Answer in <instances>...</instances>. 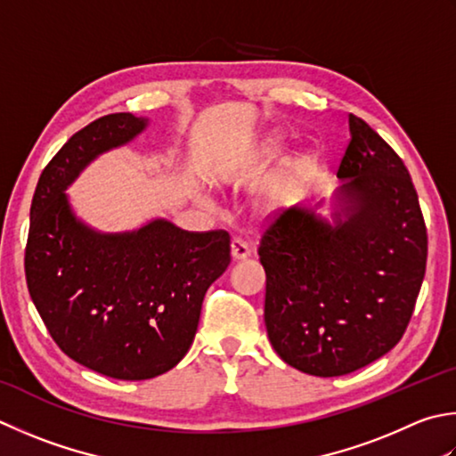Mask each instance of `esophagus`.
Returning a JSON list of instances; mask_svg holds the SVG:
<instances>
[{
    "label": "esophagus",
    "instance_id": "1",
    "mask_svg": "<svg viewBox=\"0 0 456 456\" xmlns=\"http://www.w3.org/2000/svg\"><path fill=\"white\" fill-rule=\"evenodd\" d=\"M248 255H251V245L245 239L235 237L231 240V256H233V261H245Z\"/></svg>",
    "mask_w": 456,
    "mask_h": 456
}]
</instances>
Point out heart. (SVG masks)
Returning <instances> with one entry per match:
<instances>
[{
	"instance_id": "obj_1",
	"label": "heart",
	"mask_w": 456,
	"mask_h": 456,
	"mask_svg": "<svg viewBox=\"0 0 456 456\" xmlns=\"http://www.w3.org/2000/svg\"><path fill=\"white\" fill-rule=\"evenodd\" d=\"M281 146H282V142H281L279 138H274V140H271L269 150H271V151H274V150H281Z\"/></svg>"
}]
</instances>
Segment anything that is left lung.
I'll use <instances>...</instances> for the list:
<instances>
[{
	"mask_svg": "<svg viewBox=\"0 0 456 456\" xmlns=\"http://www.w3.org/2000/svg\"><path fill=\"white\" fill-rule=\"evenodd\" d=\"M350 134L334 225L287 209L258 243L269 340L318 378L360 370L403 338L427 265V227L403 159L354 114Z\"/></svg>",
	"mask_w": 456,
	"mask_h": 456,
	"instance_id": "8db88e82",
	"label": "left lung"
}]
</instances>
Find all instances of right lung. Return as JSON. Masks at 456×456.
I'll list each match as a JSON object with an SVG mask.
<instances>
[{
    "mask_svg": "<svg viewBox=\"0 0 456 456\" xmlns=\"http://www.w3.org/2000/svg\"><path fill=\"white\" fill-rule=\"evenodd\" d=\"M144 126L116 112L73 134L35 187L25 245L27 289L55 344L85 368L128 381L156 378L183 358L205 292L231 263L223 229L195 233L156 219L102 235L73 216L67 185Z\"/></svg>",
    "mask_w": 456,
    "mask_h": 456,
    "instance_id": "right-lung-1",
    "label": "right lung"
}]
</instances>
